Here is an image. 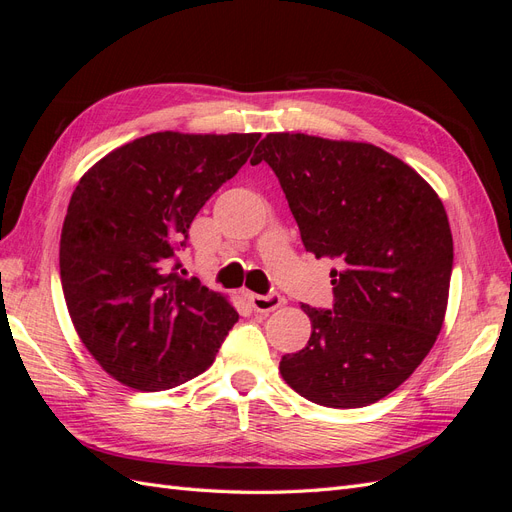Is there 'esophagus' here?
<instances>
[{"label":"esophagus","mask_w":512,"mask_h":512,"mask_svg":"<svg viewBox=\"0 0 512 512\" xmlns=\"http://www.w3.org/2000/svg\"><path fill=\"white\" fill-rule=\"evenodd\" d=\"M247 301H250V305L256 309V312L260 314H267V312H273V309L280 307L284 303V299L280 297V294H254V292H247L245 294Z\"/></svg>","instance_id":"obj_1"}]
</instances>
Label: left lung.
Instances as JSON below:
<instances>
[{
	"label": "left lung",
	"mask_w": 512,
	"mask_h": 512,
	"mask_svg": "<svg viewBox=\"0 0 512 512\" xmlns=\"http://www.w3.org/2000/svg\"><path fill=\"white\" fill-rule=\"evenodd\" d=\"M280 179L307 252L333 258V312L286 354L288 386L327 408L376 404L404 384L438 339L453 271L440 196L412 166L369 143L271 132L254 151Z\"/></svg>",
	"instance_id": "1"
}]
</instances>
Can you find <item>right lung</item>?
<instances>
[{
	"label": "right lung",
	"instance_id": "obj_1",
	"mask_svg": "<svg viewBox=\"0 0 512 512\" xmlns=\"http://www.w3.org/2000/svg\"><path fill=\"white\" fill-rule=\"evenodd\" d=\"M258 138L153 132L106 153L74 188L59 241L61 288L74 331L117 382L173 389L211 367L235 327L226 294L168 267Z\"/></svg>",
	"mask_w": 512,
	"mask_h": 512
}]
</instances>
